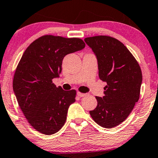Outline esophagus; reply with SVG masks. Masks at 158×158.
<instances>
[{
  "label": "esophagus",
  "mask_w": 158,
  "mask_h": 158,
  "mask_svg": "<svg viewBox=\"0 0 158 158\" xmlns=\"http://www.w3.org/2000/svg\"><path fill=\"white\" fill-rule=\"evenodd\" d=\"M77 96H78L79 97H84V96H86V94H82V93L78 92V93H77Z\"/></svg>",
  "instance_id": "34e87169"
}]
</instances>
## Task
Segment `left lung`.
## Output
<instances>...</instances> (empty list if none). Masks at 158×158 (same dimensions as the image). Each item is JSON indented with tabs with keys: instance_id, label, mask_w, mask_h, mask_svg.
<instances>
[{
	"instance_id": "8db88e82",
	"label": "left lung",
	"mask_w": 158,
	"mask_h": 158,
	"mask_svg": "<svg viewBox=\"0 0 158 158\" xmlns=\"http://www.w3.org/2000/svg\"><path fill=\"white\" fill-rule=\"evenodd\" d=\"M84 41L97 58L99 78L107 83L104 96L96 97L98 105L90 114L101 127L113 128L128 117L139 100L141 69L129 49L115 38L96 36Z\"/></svg>"
}]
</instances>
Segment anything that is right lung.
<instances>
[{"label":"right lung","instance_id":"right-lung-1","mask_svg":"<svg viewBox=\"0 0 158 158\" xmlns=\"http://www.w3.org/2000/svg\"><path fill=\"white\" fill-rule=\"evenodd\" d=\"M79 38L45 35L34 41L23 52L15 72L13 89L28 122L46 135L63 127L69 106L75 101V90L56 87L64 56L83 49Z\"/></svg>","mask_w":158,"mask_h":158}]
</instances>
